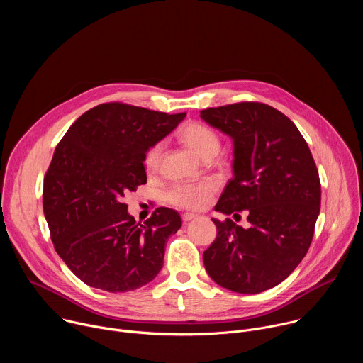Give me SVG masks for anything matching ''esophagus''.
Here are the masks:
<instances>
[{
    "instance_id": "34e87169",
    "label": "esophagus",
    "mask_w": 363,
    "mask_h": 363,
    "mask_svg": "<svg viewBox=\"0 0 363 363\" xmlns=\"http://www.w3.org/2000/svg\"><path fill=\"white\" fill-rule=\"evenodd\" d=\"M196 216L195 214H191V213H185V214H182V221L184 223H189L191 220H194Z\"/></svg>"
}]
</instances>
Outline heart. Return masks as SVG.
Here are the masks:
<instances>
[{
    "mask_svg": "<svg viewBox=\"0 0 363 363\" xmlns=\"http://www.w3.org/2000/svg\"><path fill=\"white\" fill-rule=\"evenodd\" d=\"M179 136L182 142L192 149L199 158L211 160L220 150L221 140L214 129L201 122H191L185 125ZM164 152V142H155L145 153L143 165L146 171L155 172L160 168L161 157ZM216 191V185L211 181L198 182H175L165 191V201L181 210H201L208 205Z\"/></svg>",
    "mask_w": 363,
    "mask_h": 363,
    "instance_id": "b5f03b06",
    "label": "heart"
}]
</instances>
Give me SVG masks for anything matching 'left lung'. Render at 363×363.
<instances>
[{
	"mask_svg": "<svg viewBox=\"0 0 363 363\" xmlns=\"http://www.w3.org/2000/svg\"><path fill=\"white\" fill-rule=\"evenodd\" d=\"M201 118L234 142V175L216 210H247L250 223L213 220L217 238L203 251L205 270L231 291L262 293L291 274L313 240L322 195L315 160L296 125L266 103L203 109Z\"/></svg>",
	"mask_w": 363,
	"mask_h": 363,
	"instance_id": "8db88e82",
	"label": "left lung"
}]
</instances>
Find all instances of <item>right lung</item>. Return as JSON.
<instances>
[{"label":"right lung","instance_id":"obj_1","mask_svg":"<svg viewBox=\"0 0 363 363\" xmlns=\"http://www.w3.org/2000/svg\"><path fill=\"white\" fill-rule=\"evenodd\" d=\"M185 115L101 103L59 142L44 175L43 210L57 254L87 286L123 293L161 272L168 237L182 220L160 206L136 223L123 196L146 184V150Z\"/></svg>","mask_w":363,"mask_h":363}]
</instances>
